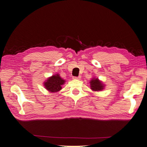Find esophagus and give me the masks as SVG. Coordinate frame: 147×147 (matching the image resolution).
<instances>
[{
    "instance_id": "1",
    "label": "esophagus",
    "mask_w": 147,
    "mask_h": 147,
    "mask_svg": "<svg viewBox=\"0 0 147 147\" xmlns=\"http://www.w3.org/2000/svg\"><path fill=\"white\" fill-rule=\"evenodd\" d=\"M73 79L74 80H80L81 79V76H78V77H73Z\"/></svg>"
}]
</instances>
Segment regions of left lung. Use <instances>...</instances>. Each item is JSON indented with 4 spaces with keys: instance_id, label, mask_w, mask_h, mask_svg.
I'll use <instances>...</instances> for the list:
<instances>
[{
    "instance_id": "left-lung-1",
    "label": "left lung",
    "mask_w": 147,
    "mask_h": 147,
    "mask_svg": "<svg viewBox=\"0 0 147 147\" xmlns=\"http://www.w3.org/2000/svg\"><path fill=\"white\" fill-rule=\"evenodd\" d=\"M90 88L93 91H101L105 88V84L98 78L93 77L89 82Z\"/></svg>"
}]
</instances>
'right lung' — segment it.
Segmentation results:
<instances>
[{
  "mask_svg": "<svg viewBox=\"0 0 147 147\" xmlns=\"http://www.w3.org/2000/svg\"><path fill=\"white\" fill-rule=\"evenodd\" d=\"M65 83V80L61 78L59 74H55L49 77L43 82V86L47 91L51 93H56L62 89V86Z\"/></svg>",
  "mask_w": 147,
  "mask_h": 147,
  "instance_id": "right-lung-1",
  "label": "right lung"
}]
</instances>
